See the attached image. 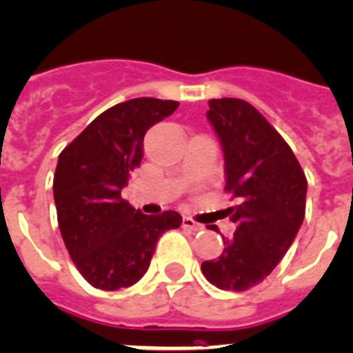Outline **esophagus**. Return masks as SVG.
I'll use <instances>...</instances> for the list:
<instances>
[{
  "label": "esophagus",
  "instance_id": "obj_1",
  "mask_svg": "<svg viewBox=\"0 0 353 353\" xmlns=\"http://www.w3.org/2000/svg\"><path fill=\"white\" fill-rule=\"evenodd\" d=\"M182 227H185V229H189V231H202L203 229L202 223L194 222L193 218H189V216L182 218Z\"/></svg>",
  "mask_w": 353,
  "mask_h": 353
}]
</instances>
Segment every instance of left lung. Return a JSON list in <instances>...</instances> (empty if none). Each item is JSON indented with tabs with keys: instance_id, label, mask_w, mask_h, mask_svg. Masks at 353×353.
<instances>
[{
	"instance_id": "obj_1",
	"label": "left lung",
	"mask_w": 353,
	"mask_h": 353,
	"mask_svg": "<svg viewBox=\"0 0 353 353\" xmlns=\"http://www.w3.org/2000/svg\"><path fill=\"white\" fill-rule=\"evenodd\" d=\"M208 119L222 144L236 231L202 272L214 287L241 292L261 283L292 245L305 218L307 176L283 137L247 101L211 99Z\"/></svg>"
}]
</instances>
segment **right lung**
Here are the masks:
<instances>
[{
  "label": "right lung",
  "mask_w": 353,
  "mask_h": 353,
  "mask_svg": "<svg viewBox=\"0 0 353 353\" xmlns=\"http://www.w3.org/2000/svg\"><path fill=\"white\" fill-rule=\"evenodd\" d=\"M176 108V101L153 97L115 104L61 151L54 174L57 222L70 258L92 287L137 283L162 232L182 223L176 211L148 216L121 196L144 157L145 131Z\"/></svg>",
  "instance_id": "right-lung-1"
}]
</instances>
